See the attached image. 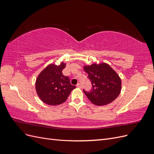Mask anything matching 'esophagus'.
I'll return each mask as SVG.
<instances>
[{
    "instance_id": "esophagus-1",
    "label": "esophagus",
    "mask_w": 154,
    "mask_h": 154,
    "mask_svg": "<svg viewBox=\"0 0 154 154\" xmlns=\"http://www.w3.org/2000/svg\"><path fill=\"white\" fill-rule=\"evenodd\" d=\"M76 87H77L78 88H82V85H81L80 83H78V84L76 85Z\"/></svg>"
}]
</instances>
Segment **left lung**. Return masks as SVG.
I'll list each match as a JSON object with an SVG mask.
<instances>
[{
    "mask_svg": "<svg viewBox=\"0 0 154 154\" xmlns=\"http://www.w3.org/2000/svg\"><path fill=\"white\" fill-rule=\"evenodd\" d=\"M83 69L92 83V90L83 92L93 104L105 105L117 98L122 90V81L109 65L94 63L84 66Z\"/></svg>",
    "mask_w": 154,
    "mask_h": 154,
    "instance_id": "obj_1",
    "label": "left lung"
}]
</instances>
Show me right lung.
I'll return each mask as SVG.
<instances>
[{
    "label": "right lung",
    "instance_id": "1",
    "mask_svg": "<svg viewBox=\"0 0 154 154\" xmlns=\"http://www.w3.org/2000/svg\"><path fill=\"white\" fill-rule=\"evenodd\" d=\"M66 63L60 66L50 64L42 71L36 80V91L40 99L45 103L57 105L66 101L76 87L71 84L68 76L62 74Z\"/></svg>",
    "mask_w": 154,
    "mask_h": 154
}]
</instances>
